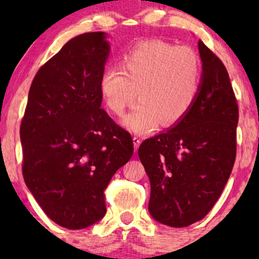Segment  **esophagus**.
Returning <instances> with one entry per match:
<instances>
[{
  "label": "esophagus",
  "mask_w": 259,
  "mask_h": 259,
  "mask_svg": "<svg viewBox=\"0 0 259 259\" xmlns=\"http://www.w3.org/2000/svg\"><path fill=\"white\" fill-rule=\"evenodd\" d=\"M133 143H134V151H138V148H139V145H140V143H141L140 137L134 136V137H133Z\"/></svg>",
  "instance_id": "1"
}]
</instances>
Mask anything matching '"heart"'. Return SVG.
I'll list each match as a JSON object with an SVG mask.
<instances>
[{
  "label": "heart",
  "mask_w": 259,
  "mask_h": 259,
  "mask_svg": "<svg viewBox=\"0 0 259 259\" xmlns=\"http://www.w3.org/2000/svg\"><path fill=\"white\" fill-rule=\"evenodd\" d=\"M201 84V60L189 46L153 40L136 46L121 56V68L101 73V97L109 111L122 115L137 97L140 101L123 122L134 132L179 122L196 102Z\"/></svg>",
  "instance_id": "b5f03b06"
}]
</instances>
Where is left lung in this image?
I'll use <instances>...</instances> for the list:
<instances>
[{
	"mask_svg": "<svg viewBox=\"0 0 259 259\" xmlns=\"http://www.w3.org/2000/svg\"><path fill=\"white\" fill-rule=\"evenodd\" d=\"M198 48L203 76L193 107L138 150L151 183L148 211L172 228L189 226L210 212L236 160L239 113L228 70L201 40Z\"/></svg>",
	"mask_w": 259,
	"mask_h": 259,
	"instance_id": "1",
	"label": "left lung"
}]
</instances>
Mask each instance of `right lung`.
Here are the masks:
<instances>
[{
	"instance_id": "1",
	"label": "right lung",
	"mask_w": 259,
	"mask_h": 259,
	"mask_svg": "<svg viewBox=\"0 0 259 259\" xmlns=\"http://www.w3.org/2000/svg\"><path fill=\"white\" fill-rule=\"evenodd\" d=\"M105 38L75 36L37 70L20 127L24 182L45 213L70 230L104 217L106 187L134 151L131 134L101 108Z\"/></svg>"
}]
</instances>
